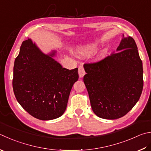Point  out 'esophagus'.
I'll return each instance as SVG.
<instances>
[{
  "mask_svg": "<svg viewBox=\"0 0 151 151\" xmlns=\"http://www.w3.org/2000/svg\"><path fill=\"white\" fill-rule=\"evenodd\" d=\"M78 73L79 78H83V76L85 74V72L84 70V68L83 66H79L78 68Z\"/></svg>",
  "mask_w": 151,
  "mask_h": 151,
  "instance_id": "34e87169",
  "label": "esophagus"
}]
</instances>
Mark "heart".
Here are the masks:
<instances>
[{"label": "heart", "instance_id": "b5f03b06", "mask_svg": "<svg viewBox=\"0 0 151 151\" xmlns=\"http://www.w3.org/2000/svg\"><path fill=\"white\" fill-rule=\"evenodd\" d=\"M96 49H97V46L96 45H91L89 46L83 48L80 50V54L82 56H89L95 52L96 50Z\"/></svg>", "mask_w": 151, "mask_h": 151}]
</instances>
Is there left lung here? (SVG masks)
I'll return each instance as SVG.
<instances>
[{
	"instance_id": "1",
	"label": "left lung",
	"mask_w": 151,
	"mask_h": 151,
	"mask_svg": "<svg viewBox=\"0 0 151 151\" xmlns=\"http://www.w3.org/2000/svg\"><path fill=\"white\" fill-rule=\"evenodd\" d=\"M98 62L85 63L83 81L92 110L99 118L123 117L140 98L143 87V63L131 37L122 39L116 50Z\"/></svg>"
}]
</instances>
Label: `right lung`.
Wrapping results in <instances>:
<instances>
[{"instance_id": "1", "label": "right lung", "mask_w": 151, "mask_h": 151, "mask_svg": "<svg viewBox=\"0 0 151 151\" xmlns=\"http://www.w3.org/2000/svg\"><path fill=\"white\" fill-rule=\"evenodd\" d=\"M51 55H46L30 39L23 41L14 62L12 86L23 109L41 120L59 118L66 110L78 68H62Z\"/></svg>"}]
</instances>
